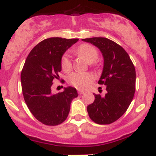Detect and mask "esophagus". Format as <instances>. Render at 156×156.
<instances>
[{
  "mask_svg": "<svg viewBox=\"0 0 156 156\" xmlns=\"http://www.w3.org/2000/svg\"><path fill=\"white\" fill-rule=\"evenodd\" d=\"M78 93H79L80 94H84V91H83V90H78Z\"/></svg>",
  "mask_w": 156,
  "mask_h": 156,
  "instance_id": "esophagus-1",
  "label": "esophagus"
}]
</instances>
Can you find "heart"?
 <instances>
[{"label":"heart","mask_w":156,"mask_h":156,"mask_svg":"<svg viewBox=\"0 0 156 156\" xmlns=\"http://www.w3.org/2000/svg\"><path fill=\"white\" fill-rule=\"evenodd\" d=\"M78 55L83 57L87 62H95L98 57V52L94 47L90 44H82L76 49ZM61 66L64 72H69L72 68V62L69 54H65L62 57ZM94 76L89 73H73L68 76L70 84L77 89H85L94 80Z\"/></svg>","instance_id":"b5f03b06"}]
</instances>
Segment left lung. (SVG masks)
Listing matches in <instances>:
<instances>
[{"label": "left lung", "mask_w": 156, "mask_h": 156, "mask_svg": "<svg viewBox=\"0 0 156 156\" xmlns=\"http://www.w3.org/2000/svg\"><path fill=\"white\" fill-rule=\"evenodd\" d=\"M99 48L104 58V67L99 84L105 85V97L95 94L87 112L98 124H110L126 112L135 93L136 72L127 52L118 44L105 37L83 39Z\"/></svg>", "instance_id": "left-lung-1"}]
</instances>
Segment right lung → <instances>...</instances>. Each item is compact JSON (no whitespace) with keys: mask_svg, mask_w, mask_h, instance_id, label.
I'll return each mask as SVG.
<instances>
[{"mask_svg":"<svg viewBox=\"0 0 156 156\" xmlns=\"http://www.w3.org/2000/svg\"><path fill=\"white\" fill-rule=\"evenodd\" d=\"M77 41L62 37L48 38L36 45L26 59L21 73L23 97L31 113L43 124L62 123L68 116L72 101L78 96L76 88L72 87L51 94L54 80L59 79L63 54Z\"/></svg>","mask_w":156,"mask_h":156,"instance_id":"right-lung-1","label":"right lung"}]
</instances>
